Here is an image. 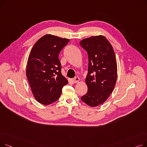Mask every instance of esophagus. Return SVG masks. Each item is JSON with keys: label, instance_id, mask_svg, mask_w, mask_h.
<instances>
[{"label": "esophagus", "instance_id": "34e87169", "mask_svg": "<svg viewBox=\"0 0 147 147\" xmlns=\"http://www.w3.org/2000/svg\"><path fill=\"white\" fill-rule=\"evenodd\" d=\"M79 81H80V78H78V77H76V78H74L73 79V82L74 83H78Z\"/></svg>", "mask_w": 147, "mask_h": 147}]
</instances>
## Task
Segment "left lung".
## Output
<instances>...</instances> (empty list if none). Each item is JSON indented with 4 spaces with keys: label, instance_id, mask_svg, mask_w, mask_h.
Instances as JSON below:
<instances>
[{
    "label": "left lung",
    "instance_id": "1",
    "mask_svg": "<svg viewBox=\"0 0 147 147\" xmlns=\"http://www.w3.org/2000/svg\"><path fill=\"white\" fill-rule=\"evenodd\" d=\"M88 52V72L85 79L87 93L82 101L91 107L105 102L115 88L117 78V65L113 46L107 38L95 36L80 42Z\"/></svg>",
    "mask_w": 147,
    "mask_h": 147
}]
</instances>
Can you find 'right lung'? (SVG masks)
<instances>
[{
    "label": "right lung",
    "mask_w": 147,
    "mask_h": 147,
    "mask_svg": "<svg viewBox=\"0 0 147 147\" xmlns=\"http://www.w3.org/2000/svg\"><path fill=\"white\" fill-rule=\"evenodd\" d=\"M69 40L46 34L33 45L28 58L26 76L36 101L49 105L59 99L68 80L61 74L58 55Z\"/></svg>",
    "instance_id": "right-lung-1"
}]
</instances>
